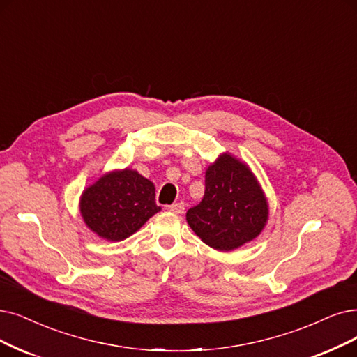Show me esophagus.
<instances>
[{
    "instance_id": "34e87169",
    "label": "esophagus",
    "mask_w": 357,
    "mask_h": 357,
    "mask_svg": "<svg viewBox=\"0 0 357 357\" xmlns=\"http://www.w3.org/2000/svg\"><path fill=\"white\" fill-rule=\"evenodd\" d=\"M168 211L174 212V213H183L184 212V204L183 202H177V204H173L168 206Z\"/></svg>"
}]
</instances>
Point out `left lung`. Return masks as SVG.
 <instances>
[{"label": "left lung", "instance_id": "1", "mask_svg": "<svg viewBox=\"0 0 357 357\" xmlns=\"http://www.w3.org/2000/svg\"><path fill=\"white\" fill-rule=\"evenodd\" d=\"M186 220L204 243L233 250L258 237L268 220V202L249 167L222 153L208 167L205 195Z\"/></svg>", "mask_w": 357, "mask_h": 357}]
</instances>
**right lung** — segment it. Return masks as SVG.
Segmentation results:
<instances>
[{
  "label": "right lung",
  "mask_w": 357,
  "mask_h": 357,
  "mask_svg": "<svg viewBox=\"0 0 357 357\" xmlns=\"http://www.w3.org/2000/svg\"><path fill=\"white\" fill-rule=\"evenodd\" d=\"M160 211L153 183L129 168L98 178L80 197L84 224L109 241L132 236Z\"/></svg>",
  "instance_id": "1"
}]
</instances>
